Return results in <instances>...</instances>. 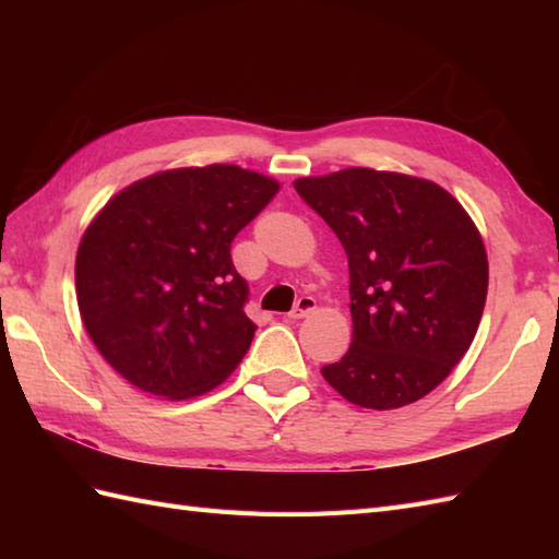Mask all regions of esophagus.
I'll return each instance as SVG.
<instances>
[{
  "label": "esophagus",
  "instance_id": "1",
  "mask_svg": "<svg viewBox=\"0 0 559 559\" xmlns=\"http://www.w3.org/2000/svg\"><path fill=\"white\" fill-rule=\"evenodd\" d=\"M314 310H317V300L310 298V295H302L298 305H295L288 312V319H305V317H310Z\"/></svg>",
  "mask_w": 559,
  "mask_h": 559
}]
</instances>
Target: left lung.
Here are the masks:
<instances>
[{
	"instance_id": "8db88e82",
	"label": "left lung",
	"mask_w": 559,
	"mask_h": 559,
	"mask_svg": "<svg viewBox=\"0 0 559 559\" xmlns=\"http://www.w3.org/2000/svg\"><path fill=\"white\" fill-rule=\"evenodd\" d=\"M348 254L353 343L322 367L360 408L430 394L466 355L488 295L483 237L447 189L423 177L346 168L295 180Z\"/></svg>"
}]
</instances>
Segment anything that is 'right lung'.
<instances>
[{
	"instance_id": "add662e5",
	"label": "right lung",
	"mask_w": 559,
	"mask_h": 559,
	"mask_svg": "<svg viewBox=\"0 0 559 559\" xmlns=\"http://www.w3.org/2000/svg\"><path fill=\"white\" fill-rule=\"evenodd\" d=\"M240 165L148 175L100 209L76 252V302L117 374L185 401L225 382L254 338L230 242L276 197Z\"/></svg>"
}]
</instances>
